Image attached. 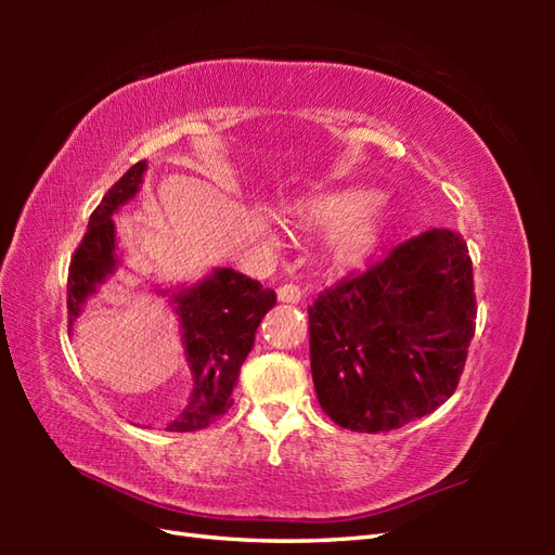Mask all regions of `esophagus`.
<instances>
[{
    "label": "esophagus",
    "mask_w": 555,
    "mask_h": 555,
    "mask_svg": "<svg viewBox=\"0 0 555 555\" xmlns=\"http://www.w3.org/2000/svg\"><path fill=\"white\" fill-rule=\"evenodd\" d=\"M302 296V291L298 284H284L279 286V300L281 302H298Z\"/></svg>",
    "instance_id": "1"
}]
</instances>
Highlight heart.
I'll return each instance as SVG.
<instances>
[{"label": "heart", "instance_id": "heart-1", "mask_svg": "<svg viewBox=\"0 0 555 555\" xmlns=\"http://www.w3.org/2000/svg\"><path fill=\"white\" fill-rule=\"evenodd\" d=\"M300 221L317 231H334L328 247L338 264H362L382 245L386 211L367 191H338L312 197L300 209Z\"/></svg>", "mask_w": 555, "mask_h": 555}]
</instances>
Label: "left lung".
Returning a JSON list of instances; mask_svg holds the SVG:
<instances>
[{"label": "left lung", "mask_w": 555, "mask_h": 555, "mask_svg": "<svg viewBox=\"0 0 555 555\" xmlns=\"http://www.w3.org/2000/svg\"><path fill=\"white\" fill-rule=\"evenodd\" d=\"M320 405L338 427L391 431L455 393L475 336L473 259L463 235L429 229L336 281L308 308Z\"/></svg>", "instance_id": "1"}]
</instances>
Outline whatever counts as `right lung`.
<instances>
[{
	"mask_svg": "<svg viewBox=\"0 0 555 555\" xmlns=\"http://www.w3.org/2000/svg\"><path fill=\"white\" fill-rule=\"evenodd\" d=\"M145 167V162L133 164L90 215L88 231L68 264V324H74L80 305L95 293L100 281L114 271L112 215L138 193ZM173 302L181 314L193 396L183 415L169 424V431H197L231 410L241 364L253 350L262 317L276 305V293L238 271L217 269L199 286L173 296Z\"/></svg>",
	"mask_w": 555,
	"mask_h": 555,
	"instance_id": "right-lung-1",
	"label": "right lung"
}]
</instances>
